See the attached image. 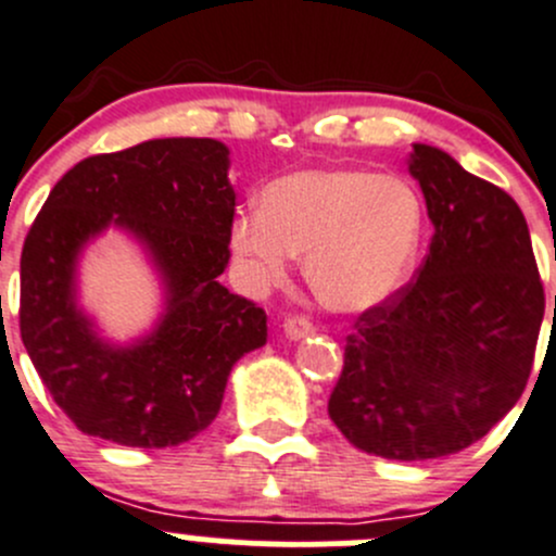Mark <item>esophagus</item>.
Masks as SVG:
<instances>
[{
  "mask_svg": "<svg viewBox=\"0 0 556 556\" xmlns=\"http://www.w3.org/2000/svg\"><path fill=\"white\" fill-rule=\"evenodd\" d=\"M285 336L293 341L304 339V336H312L314 333V323L309 317H304V314H293V317L285 319Z\"/></svg>",
  "mask_w": 556,
  "mask_h": 556,
  "instance_id": "obj_1",
  "label": "esophagus"
}]
</instances>
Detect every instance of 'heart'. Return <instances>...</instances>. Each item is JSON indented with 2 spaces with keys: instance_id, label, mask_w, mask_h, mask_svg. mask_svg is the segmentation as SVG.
<instances>
[{
  "instance_id": "heart-1",
  "label": "heart",
  "mask_w": 556,
  "mask_h": 556,
  "mask_svg": "<svg viewBox=\"0 0 556 556\" xmlns=\"http://www.w3.org/2000/svg\"><path fill=\"white\" fill-rule=\"evenodd\" d=\"M422 199L408 179L366 169H304L263 190L233 220L231 247L255 285L285 282L306 255L314 295L366 312L403 288L422 239Z\"/></svg>"
}]
</instances>
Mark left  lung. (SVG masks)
Instances as JSON below:
<instances>
[{"label": "left lung", "mask_w": 556, "mask_h": 556, "mask_svg": "<svg viewBox=\"0 0 556 556\" xmlns=\"http://www.w3.org/2000/svg\"><path fill=\"white\" fill-rule=\"evenodd\" d=\"M408 172L433 220L428 255L412 282L355 319L328 401L350 444L406 463L463 452L517 406L546 306L527 220L506 190L430 144H414Z\"/></svg>", "instance_id": "8db88e82"}]
</instances>
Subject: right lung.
<instances>
[{
    "mask_svg": "<svg viewBox=\"0 0 556 556\" xmlns=\"http://www.w3.org/2000/svg\"><path fill=\"white\" fill-rule=\"evenodd\" d=\"M237 193L217 139H150L91 155L50 190L21 252V339L77 430L164 450L210 428L233 363L266 344V312L220 285ZM149 247L167 314L134 348L104 345L74 304L76 255L106 225Z\"/></svg>",
    "mask_w": 556,
    "mask_h": 556,
    "instance_id": "obj_1",
    "label": "right lung"
}]
</instances>
